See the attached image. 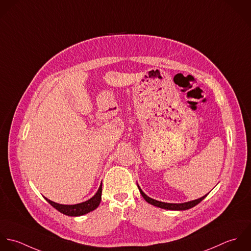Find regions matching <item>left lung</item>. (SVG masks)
<instances>
[{"instance_id":"left-lung-1","label":"left lung","mask_w":251,"mask_h":251,"mask_svg":"<svg viewBox=\"0 0 251 251\" xmlns=\"http://www.w3.org/2000/svg\"><path fill=\"white\" fill-rule=\"evenodd\" d=\"M139 187V190L142 194V196L144 197V199L147 201L148 202H150L151 204H153L155 206H158V207H161V208H164V209H171V210H185V209H189L193 206H195L196 204H198L200 201L203 200L206 195L201 197L199 199L194 201H186V202H181V203H172V202H164V201H160L154 200L151 197H149L148 195H146L143 190L141 189V187L138 185Z\"/></svg>"}]
</instances>
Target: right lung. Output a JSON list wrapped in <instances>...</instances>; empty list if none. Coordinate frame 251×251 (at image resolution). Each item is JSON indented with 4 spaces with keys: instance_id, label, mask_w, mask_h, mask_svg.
Returning <instances> with one entry per match:
<instances>
[{
    "instance_id": "1",
    "label": "right lung",
    "mask_w": 251,
    "mask_h": 251,
    "mask_svg": "<svg viewBox=\"0 0 251 251\" xmlns=\"http://www.w3.org/2000/svg\"><path fill=\"white\" fill-rule=\"evenodd\" d=\"M46 198V197H45ZM100 199H101V184L97 191V193L88 201H85L80 203L75 204H61L57 203L55 201L49 200L46 198L53 207H55L58 211L62 212L63 214L69 215V216H80L83 214H86L94 209H96L100 204Z\"/></svg>"
}]
</instances>
